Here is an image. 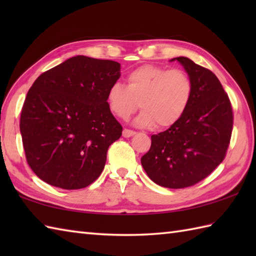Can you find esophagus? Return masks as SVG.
Segmentation results:
<instances>
[{
    "label": "esophagus",
    "instance_id": "1",
    "mask_svg": "<svg viewBox=\"0 0 256 256\" xmlns=\"http://www.w3.org/2000/svg\"><path fill=\"white\" fill-rule=\"evenodd\" d=\"M134 134H135V132L132 131V130H128V128L123 130V136L124 138H131V136H133Z\"/></svg>",
    "mask_w": 256,
    "mask_h": 256
}]
</instances>
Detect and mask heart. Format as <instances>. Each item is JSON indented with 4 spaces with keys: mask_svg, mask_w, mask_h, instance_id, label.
<instances>
[{
    "mask_svg": "<svg viewBox=\"0 0 256 256\" xmlns=\"http://www.w3.org/2000/svg\"><path fill=\"white\" fill-rule=\"evenodd\" d=\"M194 94L192 81L180 69L168 70L155 64H143L126 76V86L113 84L108 90L110 111L128 118L140 108L136 118L140 126H172L186 113Z\"/></svg>",
    "mask_w": 256,
    "mask_h": 256,
    "instance_id": "heart-1",
    "label": "heart"
}]
</instances>
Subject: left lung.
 Here are the masks:
<instances>
[{
  "label": "left lung",
  "mask_w": 256,
  "mask_h": 256,
  "mask_svg": "<svg viewBox=\"0 0 256 256\" xmlns=\"http://www.w3.org/2000/svg\"><path fill=\"white\" fill-rule=\"evenodd\" d=\"M192 81L194 94L186 113L168 130L152 135L140 162L155 184L186 188L202 180L224 160L233 114L229 96L216 76L187 57H176Z\"/></svg>",
  "instance_id": "left-lung-1"
}]
</instances>
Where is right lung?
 I'll return each instance as SVG.
<instances>
[{
    "mask_svg": "<svg viewBox=\"0 0 256 256\" xmlns=\"http://www.w3.org/2000/svg\"><path fill=\"white\" fill-rule=\"evenodd\" d=\"M120 70L116 62L76 56L32 84L20 130L27 162L42 182L81 189L101 175L108 146L123 130L106 101Z\"/></svg>",
    "mask_w": 256,
    "mask_h": 256,
    "instance_id": "add662e5",
    "label": "right lung"
}]
</instances>
